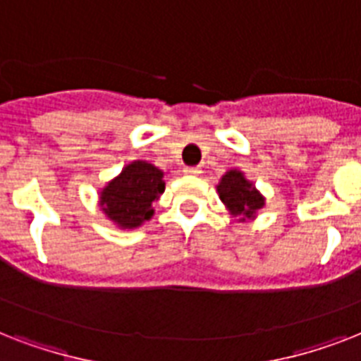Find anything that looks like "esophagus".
Returning <instances> with one entry per match:
<instances>
[{
  "instance_id": "esophagus-1",
  "label": "esophagus",
  "mask_w": 361,
  "mask_h": 361,
  "mask_svg": "<svg viewBox=\"0 0 361 361\" xmlns=\"http://www.w3.org/2000/svg\"><path fill=\"white\" fill-rule=\"evenodd\" d=\"M183 172H185L187 176H200V174H202V170L198 169V166H187Z\"/></svg>"
}]
</instances>
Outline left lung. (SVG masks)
<instances>
[{"instance_id": "1", "label": "left lung", "mask_w": 361, "mask_h": 361, "mask_svg": "<svg viewBox=\"0 0 361 361\" xmlns=\"http://www.w3.org/2000/svg\"><path fill=\"white\" fill-rule=\"evenodd\" d=\"M217 195L225 204L226 212L238 223H251L258 217V212L266 206V197L258 191L245 172L240 169L226 170L217 183Z\"/></svg>"}]
</instances>
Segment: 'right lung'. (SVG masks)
<instances>
[{
    "label": "right lung",
    "mask_w": 361,
    "mask_h": 361,
    "mask_svg": "<svg viewBox=\"0 0 361 361\" xmlns=\"http://www.w3.org/2000/svg\"><path fill=\"white\" fill-rule=\"evenodd\" d=\"M164 192V172L147 161H130L99 189V208L121 231L140 228L155 214L153 202Z\"/></svg>",
    "instance_id": "add662e5"
}]
</instances>
